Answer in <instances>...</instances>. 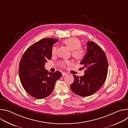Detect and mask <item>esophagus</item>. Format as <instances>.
Returning <instances> with one entry per match:
<instances>
[{
  "label": "esophagus",
  "instance_id": "esophagus-1",
  "mask_svg": "<svg viewBox=\"0 0 128 128\" xmlns=\"http://www.w3.org/2000/svg\"><path fill=\"white\" fill-rule=\"evenodd\" d=\"M62 76H65L67 75V73H66V72H62Z\"/></svg>",
  "mask_w": 128,
  "mask_h": 128
}]
</instances>
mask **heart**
<instances>
[{
    "instance_id": "1",
    "label": "heart",
    "mask_w": 128,
    "mask_h": 128,
    "mask_svg": "<svg viewBox=\"0 0 128 128\" xmlns=\"http://www.w3.org/2000/svg\"><path fill=\"white\" fill-rule=\"evenodd\" d=\"M64 43L66 46L72 50V54L77 60L82 59L86 55V50L81 47V42L79 39L76 38H71L64 40ZM57 52V48L54 46L52 50V54H55ZM71 61L67 60L62 62L60 65L62 67H65L66 64H71Z\"/></svg>"
}]
</instances>
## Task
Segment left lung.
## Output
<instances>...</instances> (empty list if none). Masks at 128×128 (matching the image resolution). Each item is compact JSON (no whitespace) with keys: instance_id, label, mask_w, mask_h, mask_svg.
<instances>
[{"instance_id":"left-lung-1","label":"left lung","mask_w":128,"mask_h":128,"mask_svg":"<svg viewBox=\"0 0 128 128\" xmlns=\"http://www.w3.org/2000/svg\"><path fill=\"white\" fill-rule=\"evenodd\" d=\"M80 64L86 68L84 74L78 77L74 75V82L70 88L74 93L87 97L93 95L104 83L108 72V61L103 50L94 42H87V51Z\"/></svg>"}]
</instances>
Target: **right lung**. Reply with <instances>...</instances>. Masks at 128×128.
<instances>
[{
    "label": "right lung",
    "instance_id": "right-lung-1",
    "mask_svg": "<svg viewBox=\"0 0 128 128\" xmlns=\"http://www.w3.org/2000/svg\"><path fill=\"white\" fill-rule=\"evenodd\" d=\"M57 39L45 38L28 48L19 64V76L23 87L32 97L41 99L48 96L54 90L62 73L49 72L45 63L52 58V50Z\"/></svg>",
    "mask_w": 128,
    "mask_h": 128
}]
</instances>
